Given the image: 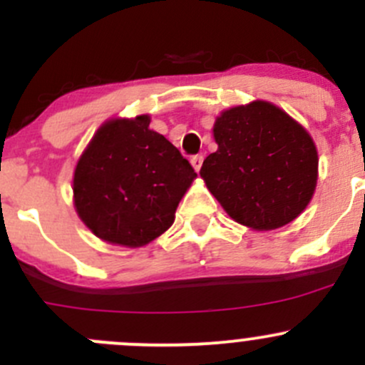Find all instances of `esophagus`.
Returning a JSON list of instances; mask_svg holds the SVG:
<instances>
[{
	"mask_svg": "<svg viewBox=\"0 0 365 365\" xmlns=\"http://www.w3.org/2000/svg\"><path fill=\"white\" fill-rule=\"evenodd\" d=\"M190 164H192V168L196 169V171H200L201 164H203V155H192L190 157Z\"/></svg>",
	"mask_w": 365,
	"mask_h": 365,
	"instance_id": "34e87169",
	"label": "esophagus"
}]
</instances>
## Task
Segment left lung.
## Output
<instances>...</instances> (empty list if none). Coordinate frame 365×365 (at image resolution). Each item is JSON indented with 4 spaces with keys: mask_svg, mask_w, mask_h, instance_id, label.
<instances>
[{
    "mask_svg": "<svg viewBox=\"0 0 365 365\" xmlns=\"http://www.w3.org/2000/svg\"><path fill=\"white\" fill-rule=\"evenodd\" d=\"M213 138L219 148L200 175L231 219L275 230L304 212L318 180V152L293 118L257 101L220 114Z\"/></svg>",
    "mask_w": 365,
    "mask_h": 365,
    "instance_id": "obj_1",
    "label": "left lung"
}]
</instances>
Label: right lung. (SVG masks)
<instances>
[{"instance_id":"right-lung-1","label":"right lung","mask_w":365,"mask_h":365,"mask_svg":"<svg viewBox=\"0 0 365 365\" xmlns=\"http://www.w3.org/2000/svg\"><path fill=\"white\" fill-rule=\"evenodd\" d=\"M150 118L108 121L73 173V203L83 222L111 244L141 247L164 233L196 171Z\"/></svg>"}]
</instances>
